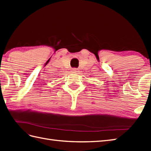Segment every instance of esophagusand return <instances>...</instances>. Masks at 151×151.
I'll list each match as a JSON object with an SVG mask.
<instances>
[{
  "label": "esophagus",
  "instance_id": "esophagus-1",
  "mask_svg": "<svg viewBox=\"0 0 151 151\" xmlns=\"http://www.w3.org/2000/svg\"><path fill=\"white\" fill-rule=\"evenodd\" d=\"M73 72L74 73H76V72H78V70H77L76 69H73Z\"/></svg>",
  "mask_w": 151,
  "mask_h": 151
}]
</instances>
